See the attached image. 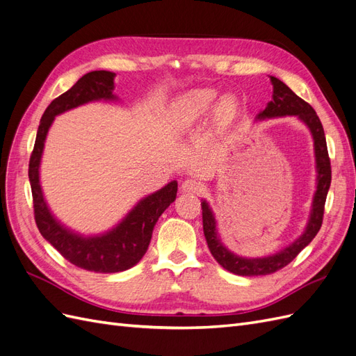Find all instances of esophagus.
<instances>
[{
	"instance_id": "1",
	"label": "esophagus",
	"mask_w": 356,
	"mask_h": 356,
	"mask_svg": "<svg viewBox=\"0 0 356 356\" xmlns=\"http://www.w3.org/2000/svg\"><path fill=\"white\" fill-rule=\"evenodd\" d=\"M181 190L184 193H190V195H199V193L203 190V186L199 181L188 178L181 184Z\"/></svg>"
}]
</instances>
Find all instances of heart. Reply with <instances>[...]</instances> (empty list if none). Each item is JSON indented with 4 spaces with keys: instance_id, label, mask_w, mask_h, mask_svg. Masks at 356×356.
I'll list each match as a JSON object with an SVG mask.
<instances>
[{
    "instance_id": "heart-1",
    "label": "heart",
    "mask_w": 356,
    "mask_h": 356,
    "mask_svg": "<svg viewBox=\"0 0 356 356\" xmlns=\"http://www.w3.org/2000/svg\"><path fill=\"white\" fill-rule=\"evenodd\" d=\"M215 89H196L181 95L174 104V126L178 132H188L197 126L209 114L213 104L212 122L217 127L229 126L236 114L239 104L233 95H222Z\"/></svg>"
}]
</instances>
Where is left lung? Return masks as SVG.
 Returning <instances> with one entry per match:
<instances>
[{"label":"left lung","mask_w":356,"mask_h":356,"mask_svg":"<svg viewBox=\"0 0 356 356\" xmlns=\"http://www.w3.org/2000/svg\"><path fill=\"white\" fill-rule=\"evenodd\" d=\"M270 83L273 86L272 101L267 102L266 108L257 114L255 120H268V118L296 115L301 123H305L314 138V149H315V168H316V190L312 200V208L305 232L298 238L285 246L276 254L266 257L248 258L232 252L221 241L218 233V225L215 215L207 200H202V218H203V233L207 239L208 248L215 260L222 266L225 270H229L239 276H263L270 275L282 267L289 264L294 258L301 252V250L314 241L316 233L322 225V217H324L325 199L331 184V165L327 149V141L324 127L312 106L297 96L288 86L279 79L270 75Z\"/></svg>","instance_id":"obj_1"}]
</instances>
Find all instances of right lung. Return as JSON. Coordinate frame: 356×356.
<instances>
[{
    "label": "right lung",
    "mask_w": 356,
    "mask_h": 356,
    "mask_svg": "<svg viewBox=\"0 0 356 356\" xmlns=\"http://www.w3.org/2000/svg\"><path fill=\"white\" fill-rule=\"evenodd\" d=\"M114 77L115 74L110 71L88 72L70 90L51 101L41 117L34 152L29 160L35 222L41 236L70 263L96 273H117L138 264L148 250L157 220L175 200L178 191V182L170 181L165 187L138 200L122 221L99 234L86 236L74 232L50 211L40 182V165L49 129L56 115L80 105L118 101V96L114 95Z\"/></svg>",
    "instance_id": "add662e5"
}]
</instances>
